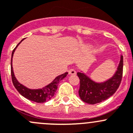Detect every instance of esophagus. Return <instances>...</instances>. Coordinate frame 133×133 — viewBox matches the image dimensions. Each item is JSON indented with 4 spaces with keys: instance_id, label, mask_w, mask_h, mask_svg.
Wrapping results in <instances>:
<instances>
[{
    "instance_id": "esophagus-1",
    "label": "esophagus",
    "mask_w": 133,
    "mask_h": 133,
    "mask_svg": "<svg viewBox=\"0 0 133 133\" xmlns=\"http://www.w3.org/2000/svg\"><path fill=\"white\" fill-rule=\"evenodd\" d=\"M69 74H70V75H75L76 74V70L74 69H71L69 70Z\"/></svg>"
}]
</instances>
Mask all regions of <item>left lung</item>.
Returning <instances> with one entry per match:
<instances>
[{
	"label": "left lung",
	"instance_id": "1",
	"mask_svg": "<svg viewBox=\"0 0 133 133\" xmlns=\"http://www.w3.org/2000/svg\"><path fill=\"white\" fill-rule=\"evenodd\" d=\"M123 58L121 55V60L112 78L102 83H96L85 74L78 72L79 78V95L83 102L90 104L99 103L113 95L118 89L123 76Z\"/></svg>",
	"mask_w": 133,
	"mask_h": 133
}]
</instances>
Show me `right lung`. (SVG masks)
<instances>
[{
	"instance_id": "obj_1",
	"label": "right lung",
	"mask_w": 133,
	"mask_h": 133,
	"mask_svg": "<svg viewBox=\"0 0 133 133\" xmlns=\"http://www.w3.org/2000/svg\"><path fill=\"white\" fill-rule=\"evenodd\" d=\"M23 40V39L17 45V46L14 49L13 51L12 54V59H11V76H12V80L13 82V84L16 89H17V91L20 93L22 96L25 97L27 99L30 101H34L35 102L38 103H43L45 102V101H49L55 95V91L57 89L58 84L59 82L64 79L66 76H67L68 72H65L61 75L58 76L57 77L54 79L51 83L48 85L47 86L44 87L42 89H30L29 88H26V87L23 86L22 84L19 83L18 81L16 79V77L14 76V74L13 72V67H12V57H13L14 53L15 50L17 48V45Z\"/></svg>"
}]
</instances>
